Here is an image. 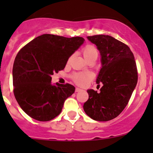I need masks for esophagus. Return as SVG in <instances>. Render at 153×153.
Instances as JSON below:
<instances>
[{
	"label": "esophagus",
	"instance_id": "34e87169",
	"mask_svg": "<svg viewBox=\"0 0 153 153\" xmlns=\"http://www.w3.org/2000/svg\"><path fill=\"white\" fill-rule=\"evenodd\" d=\"M81 89H80V88H78V87L75 88V92H80V91H81Z\"/></svg>",
	"mask_w": 153,
	"mask_h": 153
}]
</instances>
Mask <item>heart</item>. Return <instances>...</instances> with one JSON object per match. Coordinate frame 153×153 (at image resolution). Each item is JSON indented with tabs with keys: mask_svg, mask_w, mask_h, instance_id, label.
<instances>
[{
	"mask_svg": "<svg viewBox=\"0 0 153 153\" xmlns=\"http://www.w3.org/2000/svg\"><path fill=\"white\" fill-rule=\"evenodd\" d=\"M82 53L84 58L86 60L93 57L98 56V49L95 46L92 44H87L84 46L82 49ZM72 80L76 84L80 86H86L90 81H92L94 78V74L89 71H85V72H75L71 76Z\"/></svg>",
	"mask_w": 153,
	"mask_h": 153,
	"instance_id": "heart-1",
	"label": "heart"
}]
</instances>
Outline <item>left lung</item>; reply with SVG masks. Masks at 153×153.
I'll list each match as a JSON object with an SVG mask.
<instances>
[{
  "label": "left lung",
  "mask_w": 153,
  "mask_h": 153,
  "mask_svg": "<svg viewBox=\"0 0 153 153\" xmlns=\"http://www.w3.org/2000/svg\"><path fill=\"white\" fill-rule=\"evenodd\" d=\"M87 38L101 53L102 67L96 82L103 86L99 92L88 89L84 110L95 121H110L124 110L136 86V63L129 47L112 36L98 35Z\"/></svg>",
  "instance_id": "1"
}]
</instances>
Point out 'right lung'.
Returning <instances> with one entry per match:
<instances>
[{"label": "right lung", "mask_w": 153, "mask_h": 153, "mask_svg": "<svg viewBox=\"0 0 153 153\" xmlns=\"http://www.w3.org/2000/svg\"><path fill=\"white\" fill-rule=\"evenodd\" d=\"M81 37L44 34L21 48L12 69L13 92L31 118L48 121L61 113L65 100L75 92L69 84H51L52 75L64 69L69 57L84 43Z\"/></svg>", "instance_id": "add662e5"}]
</instances>
